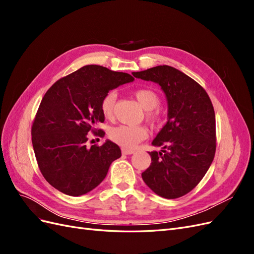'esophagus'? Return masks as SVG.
Returning <instances> with one entry per match:
<instances>
[{"instance_id": "obj_1", "label": "esophagus", "mask_w": 254, "mask_h": 254, "mask_svg": "<svg viewBox=\"0 0 254 254\" xmlns=\"http://www.w3.org/2000/svg\"><path fill=\"white\" fill-rule=\"evenodd\" d=\"M134 150L132 149H127V148H122V153L123 155H131V153H133Z\"/></svg>"}]
</instances>
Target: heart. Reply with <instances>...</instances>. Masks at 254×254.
Segmentation results:
<instances>
[{
	"instance_id": "heart-1",
	"label": "heart",
	"mask_w": 254,
	"mask_h": 254,
	"mask_svg": "<svg viewBox=\"0 0 254 254\" xmlns=\"http://www.w3.org/2000/svg\"><path fill=\"white\" fill-rule=\"evenodd\" d=\"M136 101L146 111V119L151 126H157L160 123V114L155 108L160 104L159 95L151 89H137L133 93ZM117 102V93L110 91L101 102V111L106 119H111L114 111V105ZM147 136V130L142 126L120 125L113 127L109 131L110 140L124 148H132Z\"/></svg>"
}]
</instances>
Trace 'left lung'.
Returning <instances> with one entry per match:
<instances>
[{"instance_id": "8db88e82", "label": "left lung", "mask_w": 254, "mask_h": 254, "mask_svg": "<svg viewBox=\"0 0 254 254\" xmlns=\"http://www.w3.org/2000/svg\"><path fill=\"white\" fill-rule=\"evenodd\" d=\"M135 78L158 83L165 93L167 123L152 145L150 166L142 173L147 187L163 198L188 194L201 181L216 150V125L211 99L190 76L170 65L133 72Z\"/></svg>"}]
</instances>
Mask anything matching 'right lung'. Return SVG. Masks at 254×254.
Masks as SVG:
<instances>
[{"mask_svg":"<svg viewBox=\"0 0 254 254\" xmlns=\"http://www.w3.org/2000/svg\"><path fill=\"white\" fill-rule=\"evenodd\" d=\"M133 80L130 74L90 64L47 91L33 123L32 142L38 166L52 187L65 195L80 196L105 179L111 163L122 156L121 149L109 140L89 148L88 133L105 134L95 128L105 121L103 97Z\"/></svg>","mask_w":254,"mask_h":254,"instance_id":"right-lung-1","label":"right lung"}]
</instances>
